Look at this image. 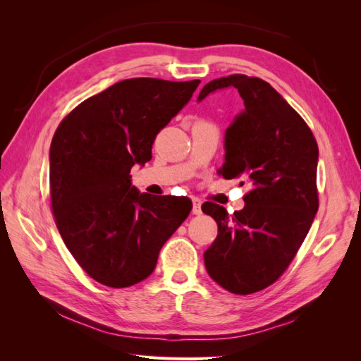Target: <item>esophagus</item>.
Returning <instances> with one entry per match:
<instances>
[{"instance_id": "1", "label": "esophagus", "mask_w": 361, "mask_h": 361, "mask_svg": "<svg viewBox=\"0 0 361 361\" xmlns=\"http://www.w3.org/2000/svg\"><path fill=\"white\" fill-rule=\"evenodd\" d=\"M192 214L194 215L202 214V200L197 197H192Z\"/></svg>"}]
</instances>
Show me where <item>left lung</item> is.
Returning <instances> with one entry per match:
<instances>
[{
    "mask_svg": "<svg viewBox=\"0 0 361 361\" xmlns=\"http://www.w3.org/2000/svg\"><path fill=\"white\" fill-rule=\"evenodd\" d=\"M235 87L245 110L226 130L224 179H241L250 191L233 215L206 202L202 211L218 224L204 251L207 274L226 290L248 295L277 281L293 260L318 212V143L302 117L256 76L241 73L207 82L199 101Z\"/></svg>",
    "mask_w": 361,
    "mask_h": 361,
    "instance_id": "left-lung-1",
    "label": "left lung"
}]
</instances>
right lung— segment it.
<instances>
[{
    "label": "right lung",
    "mask_w": 361,
    "mask_h": 361,
    "mask_svg": "<svg viewBox=\"0 0 361 361\" xmlns=\"http://www.w3.org/2000/svg\"><path fill=\"white\" fill-rule=\"evenodd\" d=\"M199 84L123 80L75 106L54 134L52 214L68 250L97 283L129 288L147 279L191 212L187 197L141 194L129 173L152 159L158 133Z\"/></svg>",
    "instance_id": "right-lung-1"
}]
</instances>
